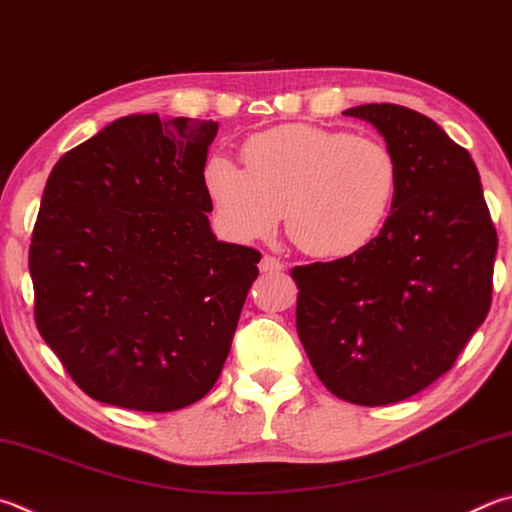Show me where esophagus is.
<instances>
[{
	"label": "esophagus",
	"instance_id": "esophagus-1",
	"mask_svg": "<svg viewBox=\"0 0 512 512\" xmlns=\"http://www.w3.org/2000/svg\"><path fill=\"white\" fill-rule=\"evenodd\" d=\"M282 268H284V264L273 255H264L262 262H259V271L262 273H280Z\"/></svg>",
	"mask_w": 512,
	"mask_h": 512
}]
</instances>
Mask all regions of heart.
Returning a JSON list of instances; mask_svg holds the SVG:
<instances>
[{
  "label": "heart",
  "mask_w": 512,
  "mask_h": 512,
  "mask_svg": "<svg viewBox=\"0 0 512 512\" xmlns=\"http://www.w3.org/2000/svg\"><path fill=\"white\" fill-rule=\"evenodd\" d=\"M244 167L212 156L203 185L232 237L286 232L313 257H349L374 241L394 208L401 170L371 136L315 125H282L250 136Z\"/></svg>",
  "instance_id": "obj_1"
}]
</instances>
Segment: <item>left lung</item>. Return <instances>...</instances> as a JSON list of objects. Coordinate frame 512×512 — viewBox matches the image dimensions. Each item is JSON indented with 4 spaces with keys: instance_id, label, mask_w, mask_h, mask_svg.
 Wrapping results in <instances>:
<instances>
[{
    "instance_id": "8db88e82",
    "label": "left lung",
    "mask_w": 512,
    "mask_h": 512,
    "mask_svg": "<svg viewBox=\"0 0 512 512\" xmlns=\"http://www.w3.org/2000/svg\"><path fill=\"white\" fill-rule=\"evenodd\" d=\"M345 116L378 129L401 183L369 246L293 268L295 324L324 387L376 407L405 401L450 371L486 320L497 230L475 161L432 118L389 102Z\"/></svg>"
}]
</instances>
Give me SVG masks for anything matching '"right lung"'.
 <instances>
[{
  "label": "right lung",
  "mask_w": 512,
  "mask_h": 512,
  "mask_svg": "<svg viewBox=\"0 0 512 512\" xmlns=\"http://www.w3.org/2000/svg\"><path fill=\"white\" fill-rule=\"evenodd\" d=\"M217 129L125 116L49 174L29 248L35 324L94 401L181 410L224 369L262 255L210 230Z\"/></svg>",
  "instance_id": "obj_1"
}]
</instances>
